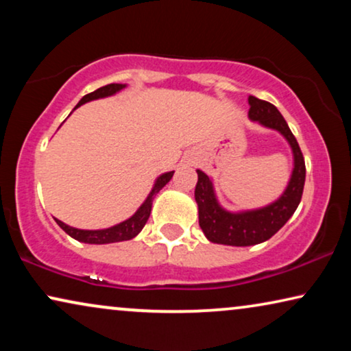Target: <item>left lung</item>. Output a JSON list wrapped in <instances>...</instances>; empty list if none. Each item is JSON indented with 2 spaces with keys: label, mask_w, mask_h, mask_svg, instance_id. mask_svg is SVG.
Returning a JSON list of instances; mask_svg holds the SVG:
<instances>
[{
  "label": "left lung",
  "mask_w": 351,
  "mask_h": 351,
  "mask_svg": "<svg viewBox=\"0 0 351 351\" xmlns=\"http://www.w3.org/2000/svg\"><path fill=\"white\" fill-rule=\"evenodd\" d=\"M251 121H257L263 128L278 131L286 138L292 150L294 167L285 191L273 203L257 209L232 213L222 208L215 195L213 179L203 171L198 172V184L195 189V199L198 204L199 227L210 243L227 246H254L270 239L295 213L302 199L305 185V161L294 134L291 132L286 119L275 105L249 95Z\"/></svg>",
  "instance_id": "obj_1"
}]
</instances>
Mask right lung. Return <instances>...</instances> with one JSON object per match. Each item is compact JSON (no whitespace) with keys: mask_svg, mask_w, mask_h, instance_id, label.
Wrapping results in <instances>:
<instances>
[{"mask_svg":"<svg viewBox=\"0 0 351 351\" xmlns=\"http://www.w3.org/2000/svg\"><path fill=\"white\" fill-rule=\"evenodd\" d=\"M124 88H126V84H118V83L104 86V88H99L97 90H94V93L86 94L75 108H78L80 105H83L86 102H90V100L110 97V95H114ZM172 176H174V171L165 172V174H161L160 177H158V179L155 180V184H153L152 191L147 196V199L141 204V208H138L136 213H134V215H131V217L124 220V222L113 225V227L104 228V230H81V228L70 227V225L64 223L59 219H56V222L66 234H70L71 238H75L76 241H81V243L110 244V243L128 241V239L136 238L137 234L142 232V228L145 227L147 220H148V217H150V213H152L153 199H155L156 193H160V190L162 189V186H165L167 182L172 179Z\"/></svg>","mask_w":351,"mask_h":351,"instance_id":"1","label":"right lung"}]
</instances>
